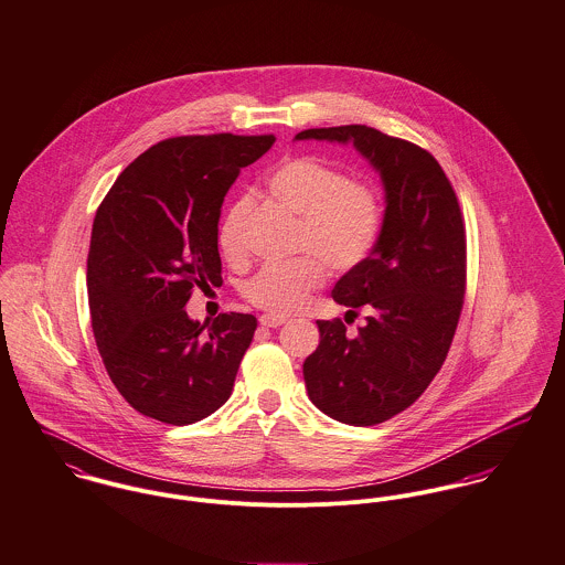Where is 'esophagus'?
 Instances as JSON below:
<instances>
[{
	"instance_id": "34e87169",
	"label": "esophagus",
	"mask_w": 565,
	"mask_h": 565,
	"mask_svg": "<svg viewBox=\"0 0 565 565\" xmlns=\"http://www.w3.org/2000/svg\"><path fill=\"white\" fill-rule=\"evenodd\" d=\"M288 318L286 316H277V313H264V316H259V324L262 327H279V324H284Z\"/></svg>"
}]
</instances>
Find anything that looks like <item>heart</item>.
I'll list each match as a JSON object with an SVG mask.
<instances>
[{
  "label": "heart",
  "mask_w": 565,
  "mask_h": 565,
  "mask_svg": "<svg viewBox=\"0 0 565 565\" xmlns=\"http://www.w3.org/2000/svg\"><path fill=\"white\" fill-rule=\"evenodd\" d=\"M270 194L299 214L295 249L308 252L284 264L262 266L243 286V297L262 310H299L327 279V266L351 270L373 249L383 230V196L373 182L347 173L316 156L281 160L266 178ZM252 210L247 194L223 214L216 243L223 257L238 264L247 255L245 223Z\"/></svg>",
  "instance_id": "1"
}]
</instances>
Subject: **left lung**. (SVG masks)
I'll list each match as a JSON object with an SVG mask.
<instances>
[{
    "instance_id": "obj_1",
    "label": "left lung",
    "mask_w": 565,
    "mask_h": 565,
    "mask_svg": "<svg viewBox=\"0 0 565 565\" xmlns=\"http://www.w3.org/2000/svg\"><path fill=\"white\" fill-rule=\"evenodd\" d=\"M353 142L381 173L383 230L373 253L333 288L366 324L347 335L340 318L318 320L320 344L303 364L313 405L371 427L407 409L438 375L466 295V225L446 173L423 147L375 127H313L297 140Z\"/></svg>"
}]
</instances>
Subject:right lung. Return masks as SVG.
I'll return each mask as SVG.
<instances>
[{"instance_id":"right-lung-1","label":"right lung","mask_w":565,"mask_h":565,"mask_svg":"<svg viewBox=\"0 0 565 565\" xmlns=\"http://www.w3.org/2000/svg\"><path fill=\"white\" fill-rule=\"evenodd\" d=\"M273 134L175 136L140 153L97 207L88 249V306L104 366L127 403L184 427L232 394L252 344V313L190 320L194 286H221L218 216L243 167Z\"/></svg>"}]
</instances>
